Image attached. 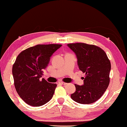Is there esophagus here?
Listing matches in <instances>:
<instances>
[{
    "instance_id": "obj_1",
    "label": "esophagus",
    "mask_w": 127,
    "mask_h": 127,
    "mask_svg": "<svg viewBox=\"0 0 127 127\" xmlns=\"http://www.w3.org/2000/svg\"><path fill=\"white\" fill-rule=\"evenodd\" d=\"M60 83L61 84V85H67V83H65V82H60Z\"/></svg>"
}]
</instances>
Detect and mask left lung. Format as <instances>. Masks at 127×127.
<instances>
[{
    "instance_id": "8db88e82",
    "label": "left lung",
    "mask_w": 127,
    "mask_h": 127,
    "mask_svg": "<svg viewBox=\"0 0 127 127\" xmlns=\"http://www.w3.org/2000/svg\"><path fill=\"white\" fill-rule=\"evenodd\" d=\"M76 55L79 68L86 76L83 85H75L76 90L71 98L81 104H90L102 97L110 82V60L101 48L85 43L68 44Z\"/></svg>"
}]
</instances>
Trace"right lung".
I'll return each mask as SVG.
<instances>
[{
    "label": "right lung",
    "instance_id": "add662e5",
    "mask_svg": "<svg viewBox=\"0 0 127 127\" xmlns=\"http://www.w3.org/2000/svg\"><path fill=\"white\" fill-rule=\"evenodd\" d=\"M60 44L37 45L19 53L12 66V73L16 91L27 104L42 106L52 98L57 85L42 78L43 70L49 63Z\"/></svg>",
    "mask_w": 127,
    "mask_h": 127
}]
</instances>
